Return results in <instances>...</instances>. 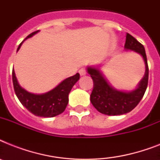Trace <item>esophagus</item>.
<instances>
[{"label": "esophagus", "mask_w": 160, "mask_h": 160, "mask_svg": "<svg viewBox=\"0 0 160 160\" xmlns=\"http://www.w3.org/2000/svg\"><path fill=\"white\" fill-rule=\"evenodd\" d=\"M79 73H80V75H81V76L85 75H86V70H85V68H81V69H80V70H79Z\"/></svg>", "instance_id": "esophagus-1"}]
</instances>
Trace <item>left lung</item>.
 Listing matches in <instances>:
<instances>
[{"mask_svg":"<svg viewBox=\"0 0 160 160\" xmlns=\"http://www.w3.org/2000/svg\"><path fill=\"white\" fill-rule=\"evenodd\" d=\"M124 48L141 55L145 64L144 76L135 90L129 92L116 90L109 85L99 68L87 67L88 73L94 82L90 101L98 111L107 115H120L131 111L142 100L148 86L149 68L144 46L131 35L127 33Z\"/></svg>","mask_w":160,"mask_h":160,"instance_id":"1","label":"left lung"}]
</instances>
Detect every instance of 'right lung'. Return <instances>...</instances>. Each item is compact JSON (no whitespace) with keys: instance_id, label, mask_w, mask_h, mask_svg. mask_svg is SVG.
Masks as SVG:
<instances>
[{"instance_id":"right-lung-1","label":"right lung","mask_w":160,"mask_h":160,"mask_svg":"<svg viewBox=\"0 0 160 160\" xmlns=\"http://www.w3.org/2000/svg\"><path fill=\"white\" fill-rule=\"evenodd\" d=\"M39 31L32 32L26 39L30 38L36 34ZM22 44V43H21ZM19 46L17 51L21 47ZM80 79V74L70 76L64 80L61 83L53 90L48 92L36 95L26 91L25 89L19 85L16 74L12 70V81H13L14 90L20 102L32 114L40 117H54L64 112L69 102V93L75 83Z\"/></svg>"}]
</instances>
